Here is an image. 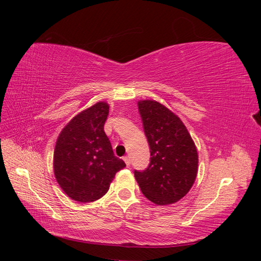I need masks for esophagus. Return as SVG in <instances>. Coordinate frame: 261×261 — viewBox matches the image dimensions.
Wrapping results in <instances>:
<instances>
[{
    "label": "esophagus",
    "instance_id": "esophagus-1",
    "mask_svg": "<svg viewBox=\"0 0 261 261\" xmlns=\"http://www.w3.org/2000/svg\"><path fill=\"white\" fill-rule=\"evenodd\" d=\"M123 160L125 161L126 165H127V167H129V165H130V160H129V158H128V156H124V158H123Z\"/></svg>",
    "mask_w": 261,
    "mask_h": 261
}]
</instances>
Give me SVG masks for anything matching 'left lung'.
I'll return each instance as SVG.
<instances>
[{
    "label": "left lung",
    "mask_w": 261,
    "mask_h": 261,
    "mask_svg": "<svg viewBox=\"0 0 261 261\" xmlns=\"http://www.w3.org/2000/svg\"><path fill=\"white\" fill-rule=\"evenodd\" d=\"M138 111L151 158L144 171H134L135 178L150 201L159 206L176 202L196 179V146L183 122L159 102L139 101Z\"/></svg>",
    "instance_id": "left-lung-1"
}]
</instances>
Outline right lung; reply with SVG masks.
Listing matches in <instances>:
<instances>
[{"label":"right lung","mask_w":261,"mask_h":261,"mask_svg":"<svg viewBox=\"0 0 261 261\" xmlns=\"http://www.w3.org/2000/svg\"><path fill=\"white\" fill-rule=\"evenodd\" d=\"M108 115V103L98 102L77 114L63 128L55 145V178L64 193L76 201L101 198L116 172L126 167L114 155L105 133Z\"/></svg>","instance_id":"1"}]
</instances>
